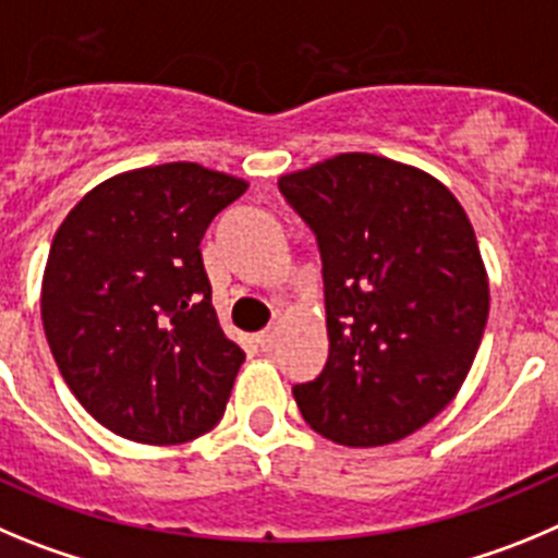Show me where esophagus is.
<instances>
[{"label":"esophagus","mask_w":558,"mask_h":558,"mask_svg":"<svg viewBox=\"0 0 558 558\" xmlns=\"http://www.w3.org/2000/svg\"><path fill=\"white\" fill-rule=\"evenodd\" d=\"M278 339H280V328H278V325H269L267 330H260L258 339H255V341H258V348L264 350V353H269V350L278 344Z\"/></svg>","instance_id":"34e87169"}]
</instances>
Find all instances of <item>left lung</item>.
I'll return each mask as SVG.
<instances>
[{
    "label": "left lung",
    "instance_id": "obj_1",
    "mask_svg": "<svg viewBox=\"0 0 558 558\" xmlns=\"http://www.w3.org/2000/svg\"><path fill=\"white\" fill-rule=\"evenodd\" d=\"M323 255L328 361L294 386L305 423L378 448L430 423L464 384L489 280L459 199L428 172L341 153L278 180Z\"/></svg>",
    "mask_w": 558,
    "mask_h": 558
}]
</instances>
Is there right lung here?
Instances as JSON below:
<instances>
[{
	"instance_id": "right-lung-1",
	"label": "right lung",
	"mask_w": 558,
	"mask_h": 558,
	"mask_svg": "<svg viewBox=\"0 0 558 558\" xmlns=\"http://www.w3.org/2000/svg\"><path fill=\"white\" fill-rule=\"evenodd\" d=\"M244 192L185 160L133 169L92 189L54 233L44 333L74 398L113 434L180 445L222 420L244 353L219 328L199 242Z\"/></svg>"
}]
</instances>
